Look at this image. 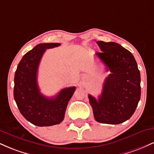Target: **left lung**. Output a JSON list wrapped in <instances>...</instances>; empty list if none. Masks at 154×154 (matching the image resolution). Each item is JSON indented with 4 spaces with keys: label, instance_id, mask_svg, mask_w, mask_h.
I'll return each mask as SVG.
<instances>
[{
    "label": "left lung",
    "instance_id": "obj_1",
    "mask_svg": "<svg viewBox=\"0 0 154 154\" xmlns=\"http://www.w3.org/2000/svg\"><path fill=\"white\" fill-rule=\"evenodd\" d=\"M102 52L96 56L111 74L104 81L101 95H88L95 121L118 125L130 119L140 98V74L133 55L114 42H96Z\"/></svg>",
    "mask_w": 154,
    "mask_h": 154
}]
</instances>
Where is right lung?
I'll return each mask as SVG.
<instances>
[{"mask_svg": "<svg viewBox=\"0 0 154 154\" xmlns=\"http://www.w3.org/2000/svg\"><path fill=\"white\" fill-rule=\"evenodd\" d=\"M60 43H40L22 57L14 75V97L21 114L39 127L58 125L64 118L67 104L76 88H63L56 96L41 94L38 85V71L46 49L59 46Z\"/></svg>", "mask_w": 154, "mask_h": 154, "instance_id": "right-lung-1", "label": "right lung"}]
</instances>
